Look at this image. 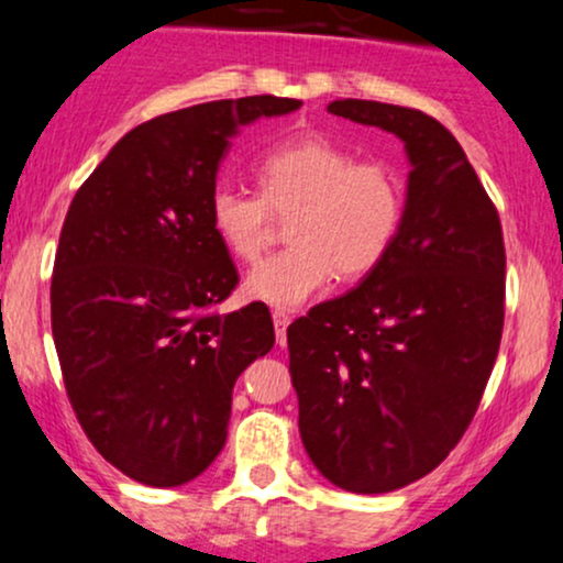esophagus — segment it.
I'll return each instance as SVG.
<instances>
[{
	"label": "esophagus",
	"mask_w": 563,
	"mask_h": 563,
	"mask_svg": "<svg viewBox=\"0 0 563 563\" xmlns=\"http://www.w3.org/2000/svg\"><path fill=\"white\" fill-rule=\"evenodd\" d=\"M273 322H275V333H277V344H286V328L290 325V314L283 312V309H275L273 312Z\"/></svg>",
	"instance_id": "obj_1"
}]
</instances>
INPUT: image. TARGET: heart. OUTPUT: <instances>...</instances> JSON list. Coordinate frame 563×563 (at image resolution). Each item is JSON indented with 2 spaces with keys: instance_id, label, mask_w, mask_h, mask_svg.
Returning a JSON list of instances; mask_svg holds the SVG:
<instances>
[{
  "instance_id": "1",
  "label": "heart",
  "mask_w": 563,
  "mask_h": 563,
  "mask_svg": "<svg viewBox=\"0 0 563 563\" xmlns=\"http://www.w3.org/2000/svg\"><path fill=\"white\" fill-rule=\"evenodd\" d=\"M260 196L217 187L211 230L235 260L256 262L275 238V217H290L280 254L262 262L245 294L269 307H299L333 280L371 273L402 224L397 174L378 161H357L325 137H296L256 164Z\"/></svg>"
}]
</instances>
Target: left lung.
<instances>
[{
    "label": "left lung",
    "mask_w": 563,
    "mask_h": 563,
    "mask_svg": "<svg viewBox=\"0 0 563 563\" xmlns=\"http://www.w3.org/2000/svg\"><path fill=\"white\" fill-rule=\"evenodd\" d=\"M328 111L405 142L397 238L360 286L288 325L307 455L335 487L378 495L434 471L466 434L503 335L500 217L457 140L416 108Z\"/></svg>",
    "instance_id": "left-lung-1"
}]
</instances>
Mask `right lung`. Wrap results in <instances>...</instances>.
I'll return each mask as SVG.
<instances>
[{"label": "right lung", "instance_id": "1", "mask_svg": "<svg viewBox=\"0 0 563 563\" xmlns=\"http://www.w3.org/2000/svg\"><path fill=\"white\" fill-rule=\"evenodd\" d=\"M299 106L256 95L158 115L70 200L49 290L57 360L84 434L129 479L203 474L228 439L232 386L275 344L262 301L217 312L238 269L209 200L238 129Z\"/></svg>", "mask_w": 563, "mask_h": 563}]
</instances>
